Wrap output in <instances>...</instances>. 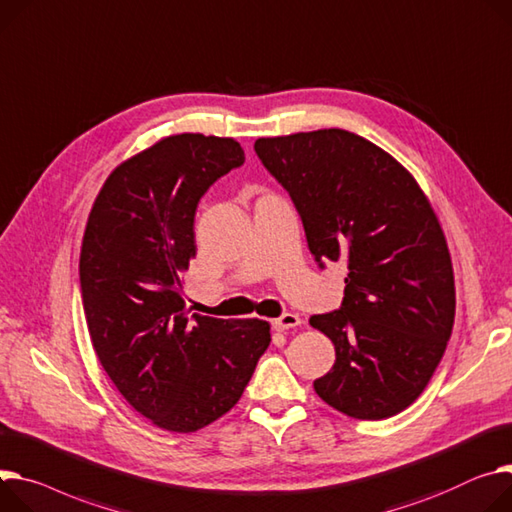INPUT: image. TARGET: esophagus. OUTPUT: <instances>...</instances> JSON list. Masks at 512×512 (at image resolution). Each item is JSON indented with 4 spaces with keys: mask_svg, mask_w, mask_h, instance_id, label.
I'll use <instances>...</instances> for the list:
<instances>
[{
    "mask_svg": "<svg viewBox=\"0 0 512 512\" xmlns=\"http://www.w3.org/2000/svg\"><path fill=\"white\" fill-rule=\"evenodd\" d=\"M299 322H301V320H299L297 313H283L281 318L272 320V328L279 330V332H285V330H289V328L299 326Z\"/></svg>",
    "mask_w": 512,
    "mask_h": 512,
    "instance_id": "obj_1",
    "label": "esophagus"
}]
</instances>
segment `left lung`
I'll return each instance as SVG.
<instances>
[{
    "instance_id": "1",
    "label": "left lung",
    "mask_w": 512,
    "mask_h": 512,
    "mask_svg": "<svg viewBox=\"0 0 512 512\" xmlns=\"http://www.w3.org/2000/svg\"><path fill=\"white\" fill-rule=\"evenodd\" d=\"M254 151L289 192L320 268H348L342 305L309 318L336 348L316 393L350 418L396 416L435 373L455 320L453 266L435 211L410 172L355 133L266 137Z\"/></svg>"
}]
</instances>
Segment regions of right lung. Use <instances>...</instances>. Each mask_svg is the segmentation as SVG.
Returning <instances> with one entry per match:
<instances>
[{
  "label": "right lung",
  "instance_id": "obj_1",
  "mask_svg": "<svg viewBox=\"0 0 512 512\" xmlns=\"http://www.w3.org/2000/svg\"><path fill=\"white\" fill-rule=\"evenodd\" d=\"M244 162L227 137H166L108 176L86 225L80 285L96 355L123 398L172 432L238 404L270 344L266 322L199 316L182 297L196 207Z\"/></svg>",
  "mask_w": 512,
  "mask_h": 512
}]
</instances>
